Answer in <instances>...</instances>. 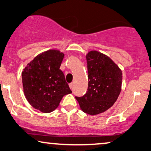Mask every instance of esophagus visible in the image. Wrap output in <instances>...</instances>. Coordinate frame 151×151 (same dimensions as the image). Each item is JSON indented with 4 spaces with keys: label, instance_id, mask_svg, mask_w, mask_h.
Listing matches in <instances>:
<instances>
[{
    "label": "esophagus",
    "instance_id": "obj_1",
    "mask_svg": "<svg viewBox=\"0 0 151 151\" xmlns=\"http://www.w3.org/2000/svg\"><path fill=\"white\" fill-rule=\"evenodd\" d=\"M69 87H70V88L71 89V90L73 89V83H71L69 84Z\"/></svg>",
    "mask_w": 151,
    "mask_h": 151
}]
</instances>
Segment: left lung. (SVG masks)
Masks as SVG:
<instances>
[{
	"mask_svg": "<svg viewBox=\"0 0 151 151\" xmlns=\"http://www.w3.org/2000/svg\"><path fill=\"white\" fill-rule=\"evenodd\" d=\"M88 89L82 97H75L81 109L91 116L105 112L117 101L122 89V73L107 55L97 50L86 55Z\"/></svg>",
	"mask_w": 151,
	"mask_h": 151,
	"instance_id": "1",
	"label": "left lung"
}]
</instances>
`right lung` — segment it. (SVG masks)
I'll list each match as a JSON object with an SVG mask.
<instances>
[{
	"instance_id": "add662e5",
	"label": "right lung",
	"mask_w": 151,
	"mask_h": 151,
	"mask_svg": "<svg viewBox=\"0 0 151 151\" xmlns=\"http://www.w3.org/2000/svg\"><path fill=\"white\" fill-rule=\"evenodd\" d=\"M63 52L50 49L37 55L22 72L24 96L33 108L50 113L58 107L65 95L72 91L59 69Z\"/></svg>"
}]
</instances>
